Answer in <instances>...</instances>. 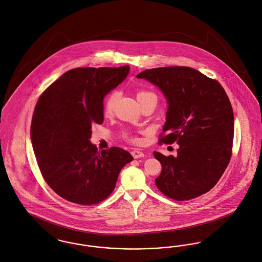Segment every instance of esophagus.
<instances>
[{"mask_svg":"<svg viewBox=\"0 0 262 262\" xmlns=\"http://www.w3.org/2000/svg\"><path fill=\"white\" fill-rule=\"evenodd\" d=\"M132 155H133V157L134 158H140V157H143L144 156V154L143 152H141V151H139L138 149H135V150H133L132 151Z\"/></svg>","mask_w":262,"mask_h":262,"instance_id":"1","label":"esophagus"}]
</instances>
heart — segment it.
Returning <instances> with one entry per match:
<instances>
[{"mask_svg":"<svg viewBox=\"0 0 262 262\" xmlns=\"http://www.w3.org/2000/svg\"><path fill=\"white\" fill-rule=\"evenodd\" d=\"M136 96H137V99H138L139 104H142L143 102H145L147 100H155L157 102V96L154 92L148 91V90L139 89L136 92ZM118 98H119V93L117 91H113V92L110 93L108 96L106 97V99L104 101V113L107 116H110V115L113 114ZM126 139H128L129 141H133V142L137 141V139H134L132 137H127Z\"/></svg>","mask_w":262,"mask_h":262,"instance_id":"b5f03b06","label":"heart"}]
</instances>
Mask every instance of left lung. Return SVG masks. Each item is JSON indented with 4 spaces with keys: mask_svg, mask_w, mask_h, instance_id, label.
Listing matches in <instances>:
<instances>
[{
    "mask_svg": "<svg viewBox=\"0 0 262 262\" xmlns=\"http://www.w3.org/2000/svg\"><path fill=\"white\" fill-rule=\"evenodd\" d=\"M138 78L160 88L167 99L159 142H177V156L154 151L162 170L158 190L173 200L197 198L215 186L228 167L233 141V112L223 86L185 66L147 69Z\"/></svg>",
    "mask_w": 262,
    "mask_h": 262,
    "instance_id": "1",
    "label": "left lung"
}]
</instances>
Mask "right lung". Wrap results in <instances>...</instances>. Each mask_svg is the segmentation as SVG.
<instances>
[{
  "label": "right lung",
  "mask_w": 262,
  "mask_h": 262,
  "mask_svg": "<svg viewBox=\"0 0 262 262\" xmlns=\"http://www.w3.org/2000/svg\"><path fill=\"white\" fill-rule=\"evenodd\" d=\"M128 71V65L71 69L40 95L31 143L43 179L63 199L88 206L107 199L120 171L134 160L123 148L99 151L89 140L93 124L104 122V97Z\"/></svg>",
  "instance_id": "obj_1"
}]
</instances>
